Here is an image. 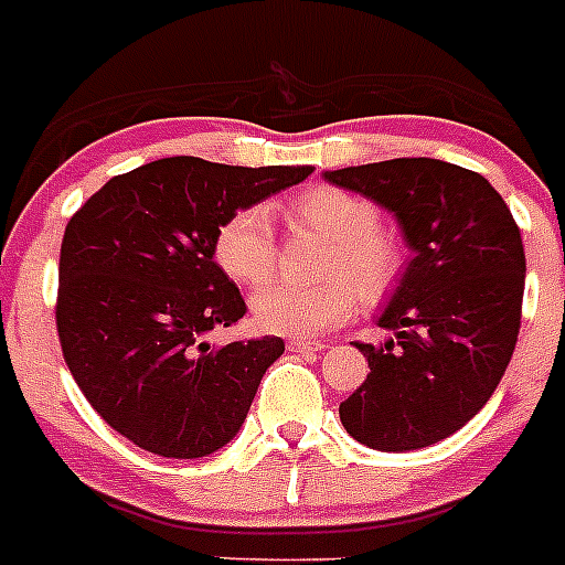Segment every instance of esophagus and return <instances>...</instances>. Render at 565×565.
<instances>
[{"instance_id": "34e87169", "label": "esophagus", "mask_w": 565, "mask_h": 565, "mask_svg": "<svg viewBox=\"0 0 565 565\" xmlns=\"http://www.w3.org/2000/svg\"><path fill=\"white\" fill-rule=\"evenodd\" d=\"M289 351H295V354H318V351H323L326 342H315V340H289L287 342Z\"/></svg>"}]
</instances>
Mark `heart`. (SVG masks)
Wrapping results in <instances>:
<instances>
[{
    "label": "heart",
    "instance_id": "1",
    "mask_svg": "<svg viewBox=\"0 0 565 565\" xmlns=\"http://www.w3.org/2000/svg\"><path fill=\"white\" fill-rule=\"evenodd\" d=\"M292 228L329 239L312 287L273 281L253 292L250 312L258 329L287 337H315L351 318L356 295L367 303L390 292L402 270V250L379 209L367 198L337 186H315L289 203ZM214 262L239 287H258L276 265V236L267 205L234 211L214 234Z\"/></svg>",
    "mask_w": 565,
    "mask_h": 565
}]
</instances>
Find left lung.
<instances>
[{"instance_id":"1","label":"left lung","mask_w":565,"mask_h":565,"mask_svg":"<svg viewBox=\"0 0 565 565\" xmlns=\"http://www.w3.org/2000/svg\"><path fill=\"white\" fill-rule=\"evenodd\" d=\"M323 178L390 211L413 250L376 318L393 337L356 345L371 373L340 404V420L367 449H426L462 429L508 371L526 276L521 231L482 175L440 158Z\"/></svg>"}]
</instances>
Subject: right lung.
Instances as JSON below:
<instances>
[{
  "label": "right lung",
  "mask_w": 565,
  "mask_h": 565,
  "mask_svg": "<svg viewBox=\"0 0 565 565\" xmlns=\"http://www.w3.org/2000/svg\"><path fill=\"white\" fill-rule=\"evenodd\" d=\"M312 172L158 158L110 178L68 220L57 337L77 387L110 429L175 460L234 440L284 340L205 342L245 315L239 287L214 262V234L234 211Z\"/></svg>",
  "instance_id": "add662e5"
}]
</instances>
